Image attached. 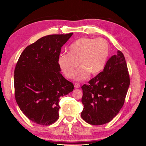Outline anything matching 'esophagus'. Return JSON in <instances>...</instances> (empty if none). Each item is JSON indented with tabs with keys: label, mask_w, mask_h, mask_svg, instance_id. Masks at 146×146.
Segmentation results:
<instances>
[{
	"label": "esophagus",
	"mask_w": 146,
	"mask_h": 146,
	"mask_svg": "<svg viewBox=\"0 0 146 146\" xmlns=\"http://www.w3.org/2000/svg\"><path fill=\"white\" fill-rule=\"evenodd\" d=\"M80 84H78V83H76L74 84V88H80Z\"/></svg>",
	"instance_id": "1"
}]
</instances>
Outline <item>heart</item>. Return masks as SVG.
I'll return each instance as SVG.
<instances>
[{
  "label": "heart",
  "mask_w": 146,
  "mask_h": 146,
  "mask_svg": "<svg viewBox=\"0 0 146 146\" xmlns=\"http://www.w3.org/2000/svg\"><path fill=\"white\" fill-rule=\"evenodd\" d=\"M110 54V45L104 38L82 37L76 39L69 47V52L62 53L58 58L59 68L68 78L85 80L90 74L96 75L105 67Z\"/></svg>",
  "instance_id": "heart-1"
}]
</instances>
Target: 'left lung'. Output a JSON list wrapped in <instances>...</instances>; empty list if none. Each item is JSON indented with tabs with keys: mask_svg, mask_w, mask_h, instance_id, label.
Returning <instances> with one entry per match:
<instances>
[{
	"mask_svg": "<svg viewBox=\"0 0 146 146\" xmlns=\"http://www.w3.org/2000/svg\"><path fill=\"white\" fill-rule=\"evenodd\" d=\"M129 85L125 57L118 50L107 61L103 71L82 86V119L94 125L111 121L124 104Z\"/></svg>",
	"mask_w": 146,
	"mask_h": 146,
	"instance_id": "obj_1",
	"label": "left lung"
}]
</instances>
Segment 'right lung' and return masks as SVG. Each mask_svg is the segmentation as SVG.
Here are the masks:
<instances>
[{
  "label": "right lung",
  "mask_w": 146,
  "mask_h": 146,
  "mask_svg": "<svg viewBox=\"0 0 146 146\" xmlns=\"http://www.w3.org/2000/svg\"><path fill=\"white\" fill-rule=\"evenodd\" d=\"M73 33L42 37L26 47L15 69L16 101L33 122L49 125L59 117L60 98L74 90L60 73L58 58Z\"/></svg>",
  "instance_id": "right-lung-1"
}]
</instances>
